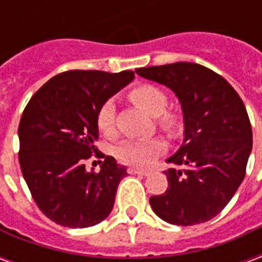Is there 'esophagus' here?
Masks as SVG:
<instances>
[{"mask_svg":"<svg viewBox=\"0 0 262 262\" xmlns=\"http://www.w3.org/2000/svg\"><path fill=\"white\" fill-rule=\"evenodd\" d=\"M129 174H135V176H142V177H147L150 172L146 170H139V168H129Z\"/></svg>","mask_w":262,"mask_h":262,"instance_id":"1","label":"esophagus"}]
</instances>
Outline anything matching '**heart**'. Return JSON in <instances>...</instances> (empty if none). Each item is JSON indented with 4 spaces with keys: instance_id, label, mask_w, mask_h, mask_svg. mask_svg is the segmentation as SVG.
<instances>
[{
    "instance_id": "b5f03b06",
    "label": "heart",
    "mask_w": 262,
    "mask_h": 262,
    "mask_svg": "<svg viewBox=\"0 0 262 262\" xmlns=\"http://www.w3.org/2000/svg\"><path fill=\"white\" fill-rule=\"evenodd\" d=\"M133 102L146 109L151 116H156L157 123L163 130L174 135L181 126V120L172 112H168V97L161 88L153 84H140L130 90ZM97 126L105 136H112L116 129V106L114 99H106L97 111ZM165 144L160 139L146 140H125L115 150L119 161L133 167H146L150 161L163 153Z\"/></svg>"
}]
</instances>
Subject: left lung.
Wrapping results in <instances>:
<instances>
[{"label":"left lung","instance_id":"left-lung-1","mask_svg":"<svg viewBox=\"0 0 262 262\" xmlns=\"http://www.w3.org/2000/svg\"><path fill=\"white\" fill-rule=\"evenodd\" d=\"M143 78L174 91L184 112V142L167 163L168 188L150 198L167 223L208 222L230 202L244 180L253 147L247 111L236 90L208 67L178 61L136 69Z\"/></svg>","mask_w":262,"mask_h":262}]
</instances>
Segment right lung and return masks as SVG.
<instances>
[{"instance_id": "1", "label": "right lung", "mask_w": 262, "mask_h": 262, "mask_svg": "<svg viewBox=\"0 0 262 262\" xmlns=\"http://www.w3.org/2000/svg\"><path fill=\"white\" fill-rule=\"evenodd\" d=\"M133 78L130 70H70L43 84L26 105L18 127L20 170L37 208L54 223L90 227L114 208L127 172L94 146L97 111ZM92 152L104 159L99 173L85 168Z\"/></svg>"}]
</instances>
